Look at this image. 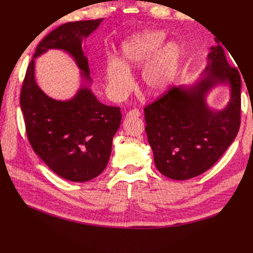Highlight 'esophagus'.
Returning a JSON list of instances; mask_svg holds the SVG:
<instances>
[{
    "mask_svg": "<svg viewBox=\"0 0 253 253\" xmlns=\"http://www.w3.org/2000/svg\"><path fill=\"white\" fill-rule=\"evenodd\" d=\"M141 116V111H139L138 109H132V110H130L127 112V115H126V117H139Z\"/></svg>",
    "mask_w": 253,
    "mask_h": 253,
    "instance_id": "34e87169",
    "label": "esophagus"
}]
</instances>
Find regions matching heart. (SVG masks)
I'll return each instance as SVG.
<instances>
[{"label":"heart","mask_w":253,"mask_h":253,"mask_svg":"<svg viewBox=\"0 0 253 253\" xmlns=\"http://www.w3.org/2000/svg\"><path fill=\"white\" fill-rule=\"evenodd\" d=\"M165 43L160 31H148L133 36L121 45V60L109 57L106 61L105 79L107 91L115 99L125 98L131 91V72L141 68V87L147 95H159L176 79L181 47L176 43Z\"/></svg>","instance_id":"1"}]
</instances>
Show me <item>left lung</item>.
I'll list each match as a JSON object with an SVG mask.
<instances>
[{
	"mask_svg": "<svg viewBox=\"0 0 253 253\" xmlns=\"http://www.w3.org/2000/svg\"><path fill=\"white\" fill-rule=\"evenodd\" d=\"M206 71L205 79L196 86L169 87L144 108L155 165L172 179L192 178L209 170L239 131L241 79L238 69L227 63L220 43L211 47ZM226 81L232 86L231 102L224 111L213 113L204 104V94Z\"/></svg>",
	"mask_w": 253,
	"mask_h": 253,
	"instance_id": "left-lung-1",
	"label": "left lung"
}]
</instances>
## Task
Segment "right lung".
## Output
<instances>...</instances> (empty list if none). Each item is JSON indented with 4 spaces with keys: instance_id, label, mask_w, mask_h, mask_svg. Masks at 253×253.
Segmentation results:
<instances>
[{
    "instance_id": "1",
    "label": "right lung",
    "mask_w": 253,
    "mask_h": 253,
    "mask_svg": "<svg viewBox=\"0 0 253 253\" xmlns=\"http://www.w3.org/2000/svg\"><path fill=\"white\" fill-rule=\"evenodd\" d=\"M102 20L67 22L44 37L28 65L20 91L26 133L33 151L50 170L71 182H87L107 167L112 138L121 123L120 107L99 103L87 87L68 102L49 98L36 83L35 58L48 48L65 49L89 79L81 42Z\"/></svg>"
}]
</instances>
